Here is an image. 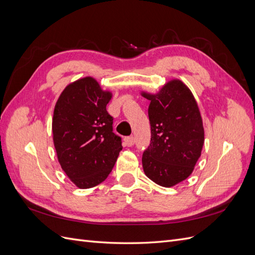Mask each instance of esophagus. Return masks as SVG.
I'll return each instance as SVG.
<instances>
[{
	"label": "esophagus",
	"instance_id": "esophagus-1",
	"mask_svg": "<svg viewBox=\"0 0 255 255\" xmlns=\"http://www.w3.org/2000/svg\"><path fill=\"white\" fill-rule=\"evenodd\" d=\"M125 143H126V145H128V146L134 145V143H135V138H134L133 136L126 137V138H125Z\"/></svg>",
	"mask_w": 255,
	"mask_h": 255
}]
</instances>
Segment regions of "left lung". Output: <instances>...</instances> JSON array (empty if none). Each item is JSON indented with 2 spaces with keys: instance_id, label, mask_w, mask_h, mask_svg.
Here are the masks:
<instances>
[{
  "instance_id": "left-lung-1",
  "label": "left lung",
  "mask_w": 255,
  "mask_h": 255,
  "mask_svg": "<svg viewBox=\"0 0 255 255\" xmlns=\"http://www.w3.org/2000/svg\"><path fill=\"white\" fill-rule=\"evenodd\" d=\"M150 100L151 140L142 154L145 175L160 186L171 187L191 174L204 142L202 118L191 91L171 81Z\"/></svg>"
}]
</instances>
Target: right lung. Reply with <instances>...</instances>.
<instances>
[{"mask_svg":"<svg viewBox=\"0 0 255 255\" xmlns=\"http://www.w3.org/2000/svg\"><path fill=\"white\" fill-rule=\"evenodd\" d=\"M112 98L96 80L84 78L65 88L53 115V140L58 161L76 186H97L112 172L122 150L106 111Z\"/></svg>","mask_w":255,"mask_h":255,"instance_id":"obj_1","label":"right lung"}]
</instances>
